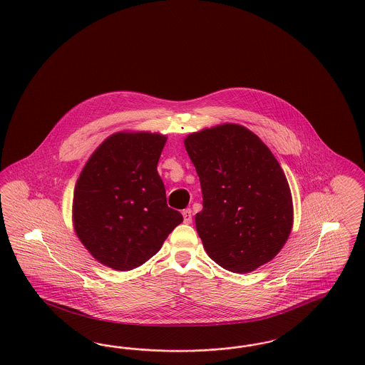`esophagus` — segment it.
Here are the masks:
<instances>
[{"label":"esophagus","instance_id":"obj_1","mask_svg":"<svg viewBox=\"0 0 365 365\" xmlns=\"http://www.w3.org/2000/svg\"><path fill=\"white\" fill-rule=\"evenodd\" d=\"M183 215V220H185V224H190L192 221V215H191V209H185L182 212Z\"/></svg>","mask_w":365,"mask_h":365}]
</instances>
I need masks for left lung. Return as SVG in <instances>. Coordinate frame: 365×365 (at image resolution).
I'll return each mask as SVG.
<instances>
[{
    "label": "left lung",
    "instance_id": "8db88e82",
    "mask_svg": "<svg viewBox=\"0 0 365 365\" xmlns=\"http://www.w3.org/2000/svg\"><path fill=\"white\" fill-rule=\"evenodd\" d=\"M183 143L201 182L195 228L207 255L240 274L270 262L293 227L289 183L272 150L237 123L190 133Z\"/></svg>",
    "mask_w": 365,
    "mask_h": 365
}]
</instances>
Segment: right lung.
Masks as SVG:
<instances>
[{
	"label": "right lung",
	"mask_w": 365,
	"mask_h": 365,
	"mask_svg": "<svg viewBox=\"0 0 365 365\" xmlns=\"http://www.w3.org/2000/svg\"><path fill=\"white\" fill-rule=\"evenodd\" d=\"M167 135L123 130L89 156L76 182L74 232L107 267L129 272L159 252L182 215L167 206L158 163Z\"/></svg>",
	"instance_id": "add662e5"
}]
</instances>
